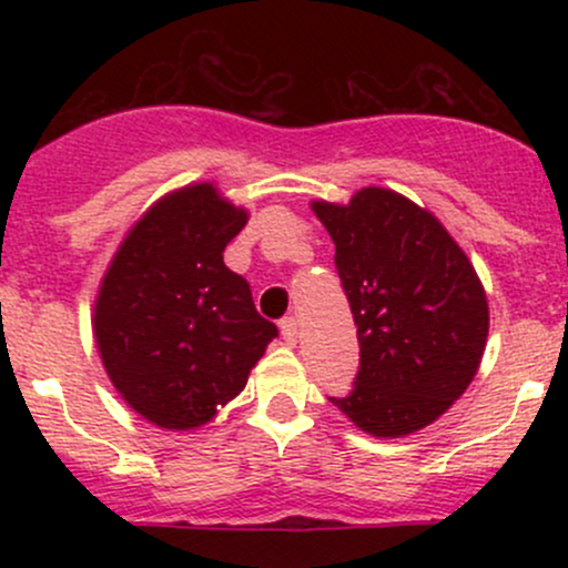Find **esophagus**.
I'll use <instances>...</instances> for the list:
<instances>
[{
    "mask_svg": "<svg viewBox=\"0 0 568 568\" xmlns=\"http://www.w3.org/2000/svg\"><path fill=\"white\" fill-rule=\"evenodd\" d=\"M280 334H283V338L288 344H296V338H298V321H296V317H283V321H280Z\"/></svg>",
    "mask_w": 568,
    "mask_h": 568,
    "instance_id": "esophagus-1",
    "label": "esophagus"
}]
</instances>
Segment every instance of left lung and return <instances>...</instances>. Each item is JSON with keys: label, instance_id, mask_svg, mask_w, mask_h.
<instances>
[{"label": "left lung", "instance_id": "left-lung-1", "mask_svg": "<svg viewBox=\"0 0 568 568\" xmlns=\"http://www.w3.org/2000/svg\"><path fill=\"white\" fill-rule=\"evenodd\" d=\"M312 211L336 245L361 344L352 389L328 400L376 438L433 425L484 357L488 304L470 258L433 213L389 189Z\"/></svg>", "mask_w": 568, "mask_h": 568}]
</instances>
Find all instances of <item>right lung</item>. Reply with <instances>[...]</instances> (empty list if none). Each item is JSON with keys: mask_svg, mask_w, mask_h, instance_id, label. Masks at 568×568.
Returning <instances> with one entry per match:
<instances>
[{"mask_svg": "<svg viewBox=\"0 0 568 568\" xmlns=\"http://www.w3.org/2000/svg\"><path fill=\"white\" fill-rule=\"evenodd\" d=\"M247 213L194 184L128 232L95 298V342L116 393L143 419L192 429L243 393L277 336L251 285L224 264Z\"/></svg>", "mask_w": 568, "mask_h": 568, "instance_id": "obj_1", "label": "right lung"}]
</instances>
